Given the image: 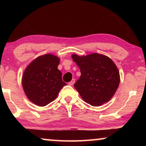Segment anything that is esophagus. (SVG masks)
<instances>
[{
  "instance_id": "esophagus-1",
  "label": "esophagus",
  "mask_w": 146,
  "mask_h": 146,
  "mask_svg": "<svg viewBox=\"0 0 146 146\" xmlns=\"http://www.w3.org/2000/svg\"><path fill=\"white\" fill-rule=\"evenodd\" d=\"M75 79H72V80H71V82H70L68 83V84L70 85V86H73V85L74 84V83H75Z\"/></svg>"
}]
</instances>
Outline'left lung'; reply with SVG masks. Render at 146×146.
Returning <instances> with one entry per match:
<instances>
[{
	"label": "left lung",
	"instance_id": "8db88e82",
	"mask_svg": "<svg viewBox=\"0 0 146 146\" xmlns=\"http://www.w3.org/2000/svg\"><path fill=\"white\" fill-rule=\"evenodd\" d=\"M72 58L81 73L74 87L83 100L93 106L108 102L120 83L119 71L111 59L98 53Z\"/></svg>",
	"mask_w": 146,
	"mask_h": 146
}]
</instances>
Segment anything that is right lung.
<instances>
[{
  "instance_id": "1",
  "label": "right lung",
  "mask_w": 146,
  "mask_h": 146,
  "mask_svg": "<svg viewBox=\"0 0 146 146\" xmlns=\"http://www.w3.org/2000/svg\"><path fill=\"white\" fill-rule=\"evenodd\" d=\"M59 60L57 56L46 54L35 59L24 71L22 80L24 92L35 104L48 105L66 85L57 68Z\"/></svg>"
}]
</instances>
